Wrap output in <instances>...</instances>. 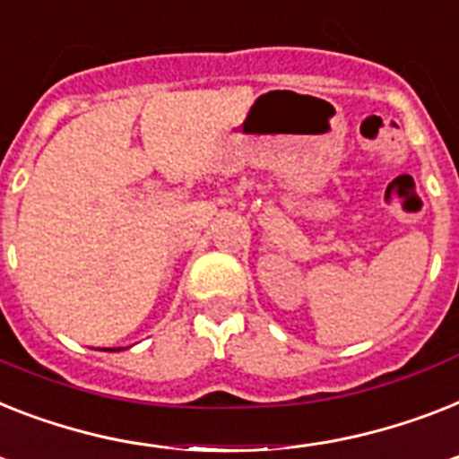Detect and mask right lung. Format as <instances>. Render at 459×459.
<instances>
[{
	"mask_svg": "<svg viewBox=\"0 0 459 459\" xmlns=\"http://www.w3.org/2000/svg\"><path fill=\"white\" fill-rule=\"evenodd\" d=\"M108 351H113V349H108Z\"/></svg>",
	"mask_w": 459,
	"mask_h": 459,
	"instance_id": "add662e5",
	"label": "right lung"
}]
</instances>
